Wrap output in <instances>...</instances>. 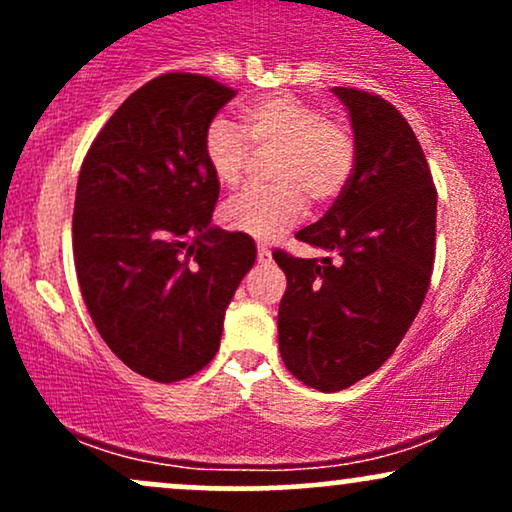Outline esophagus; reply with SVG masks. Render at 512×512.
I'll use <instances>...</instances> for the list:
<instances>
[{"label": "esophagus", "mask_w": 512, "mask_h": 512, "mask_svg": "<svg viewBox=\"0 0 512 512\" xmlns=\"http://www.w3.org/2000/svg\"><path fill=\"white\" fill-rule=\"evenodd\" d=\"M257 262L260 264L272 262V250H269L267 245H260V248H257Z\"/></svg>", "instance_id": "obj_1"}]
</instances>
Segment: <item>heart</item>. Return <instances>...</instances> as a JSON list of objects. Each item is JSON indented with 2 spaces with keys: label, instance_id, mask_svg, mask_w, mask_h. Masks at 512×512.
Masks as SVG:
<instances>
[{
  "label": "heart",
  "instance_id": "heart-1",
  "mask_svg": "<svg viewBox=\"0 0 512 512\" xmlns=\"http://www.w3.org/2000/svg\"><path fill=\"white\" fill-rule=\"evenodd\" d=\"M245 132L255 144H276L274 187H252L221 209L223 226L257 240H272L305 211V195L330 202L354 173V137L339 122L291 93H272L243 105ZM209 173L223 187L238 185L248 161V142L228 117L209 120L202 137Z\"/></svg>",
  "mask_w": 512,
  "mask_h": 512
}]
</instances>
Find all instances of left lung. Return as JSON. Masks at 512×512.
Listing matches in <instances>:
<instances>
[{
	"label": "left lung",
	"instance_id": "left-lung-1",
	"mask_svg": "<svg viewBox=\"0 0 512 512\" xmlns=\"http://www.w3.org/2000/svg\"><path fill=\"white\" fill-rule=\"evenodd\" d=\"M354 129V173L327 214L296 233L337 252L301 260L276 250L286 274L279 351L308 387L339 392L395 354L431 284L436 187L409 122L368 91L334 86Z\"/></svg>",
	"mask_w": 512,
	"mask_h": 512
}]
</instances>
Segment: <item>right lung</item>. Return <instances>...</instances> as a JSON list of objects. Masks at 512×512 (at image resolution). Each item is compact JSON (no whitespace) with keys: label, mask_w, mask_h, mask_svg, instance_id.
I'll return each instance as SVG.
<instances>
[{"label":"right lung","mask_w":512,"mask_h":512,"mask_svg":"<svg viewBox=\"0 0 512 512\" xmlns=\"http://www.w3.org/2000/svg\"><path fill=\"white\" fill-rule=\"evenodd\" d=\"M233 96L209 76H156L81 163L72 221L81 296L113 354L156 383L190 378L216 356L228 303L257 257L250 236L211 226L219 182L202 137Z\"/></svg>","instance_id":"right-lung-1"}]
</instances>
